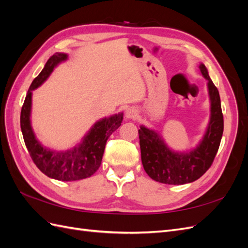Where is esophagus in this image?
<instances>
[{
	"mask_svg": "<svg viewBox=\"0 0 248 248\" xmlns=\"http://www.w3.org/2000/svg\"><path fill=\"white\" fill-rule=\"evenodd\" d=\"M138 116V110L134 108H128L125 110V117L127 120H133Z\"/></svg>",
	"mask_w": 248,
	"mask_h": 248,
	"instance_id": "esophagus-1",
	"label": "esophagus"
}]
</instances>
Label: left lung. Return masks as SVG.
<instances>
[{
    "label": "left lung",
    "instance_id": "1",
    "mask_svg": "<svg viewBox=\"0 0 248 248\" xmlns=\"http://www.w3.org/2000/svg\"><path fill=\"white\" fill-rule=\"evenodd\" d=\"M199 68L208 81L210 120L197 147L185 151H174L157 131L144 125L139 129L142 167L148 176L157 182L182 185L196 181L211 167L218 151L223 132L220 97L206 66L201 63Z\"/></svg>",
    "mask_w": 248,
    "mask_h": 248
}]
</instances>
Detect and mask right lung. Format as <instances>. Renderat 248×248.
Here are the masks:
<instances>
[{
  "label": "right lung",
  "mask_w": 248,
  "mask_h": 248,
  "mask_svg": "<svg viewBox=\"0 0 248 248\" xmlns=\"http://www.w3.org/2000/svg\"><path fill=\"white\" fill-rule=\"evenodd\" d=\"M68 55L56 52L29 88L20 112V128L28 151L36 167L44 175L59 181H77L91 177L99 169L107 140L123 121V112L97 121L80 142L65 151L44 147L37 140L31 124L32 92L46 81L56 67L65 62Z\"/></svg>",
  "instance_id": "1"
}]
</instances>
